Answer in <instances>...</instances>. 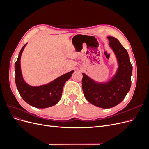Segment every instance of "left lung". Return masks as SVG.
<instances>
[{
	"mask_svg": "<svg viewBox=\"0 0 149 149\" xmlns=\"http://www.w3.org/2000/svg\"><path fill=\"white\" fill-rule=\"evenodd\" d=\"M107 38L118 62L115 74L106 82L96 81L84 73L82 79L85 98L92 104L104 109L113 107L124 100L131 86L132 74V66L126 49L118 39L111 36Z\"/></svg>",
	"mask_w": 149,
	"mask_h": 149,
	"instance_id": "left-lung-1",
	"label": "left lung"
}]
</instances>
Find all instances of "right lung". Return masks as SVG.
I'll return each mask as SVG.
<instances>
[{
  "label": "right lung",
  "mask_w": 149,
  "mask_h": 149,
  "mask_svg": "<svg viewBox=\"0 0 149 149\" xmlns=\"http://www.w3.org/2000/svg\"><path fill=\"white\" fill-rule=\"evenodd\" d=\"M26 45L21 49L14 65L15 81L20 95L28 104L36 108H47L56 105L61 98L65 83L71 77L74 70L62 75L46 84L30 86L23 79L20 66L21 56Z\"/></svg>",
  "instance_id": "1"
}]
</instances>
